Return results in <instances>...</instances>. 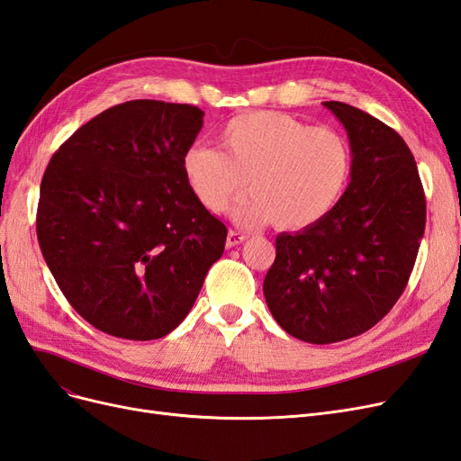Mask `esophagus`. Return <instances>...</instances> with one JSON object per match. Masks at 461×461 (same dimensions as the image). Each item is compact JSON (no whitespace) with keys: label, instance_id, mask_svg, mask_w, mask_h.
<instances>
[{"label":"esophagus","instance_id":"1","mask_svg":"<svg viewBox=\"0 0 461 461\" xmlns=\"http://www.w3.org/2000/svg\"><path fill=\"white\" fill-rule=\"evenodd\" d=\"M246 240V234L244 232H236V230H229L227 234V248H234L239 246Z\"/></svg>","mask_w":461,"mask_h":461}]
</instances>
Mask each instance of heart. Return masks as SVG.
<instances>
[{"label": "heart", "mask_w": 461, "mask_h": 461, "mask_svg": "<svg viewBox=\"0 0 461 461\" xmlns=\"http://www.w3.org/2000/svg\"><path fill=\"white\" fill-rule=\"evenodd\" d=\"M219 148L194 144L183 173L196 200L213 213L227 212L246 186L252 196L234 207L240 225L269 221L298 230L327 217L352 175V151L330 127H312L281 111L232 117Z\"/></svg>", "instance_id": "heart-1"}]
</instances>
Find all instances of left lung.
<instances>
[{
    "mask_svg": "<svg viewBox=\"0 0 461 461\" xmlns=\"http://www.w3.org/2000/svg\"><path fill=\"white\" fill-rule=\"evenodd\" d=\"M323 105L348 132L350 185L327 217L276 236V258L263 281L276 323L310 344L357 337L393 310L427 219L420 171L403 138L357 107Z\"/></svg>",
    "mask_w": 461,
    "mask_h": 461,
    "instance_id": "left-lung-1",
    "label": "left lung"
}]
</instances>
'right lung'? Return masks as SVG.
I'll return each mask as SVG.
<instances>
[{"instance_id":"obj_1","label":"right lung","mask_w":461,"mask_h":461,"mask_svg":"<svg viewBox=\"0 0 461 461\" xmlns=\"http://www.w3.org/2000/svg\"><path fill=\"white\" fill-rule=\"evenodd\" d=\"M188 104L132 100L59 146L40 185L36 234L67 302L97 330L156 340L176 329L222 256L227 227L194 196Z\"/></svg>"}]
</instances>
